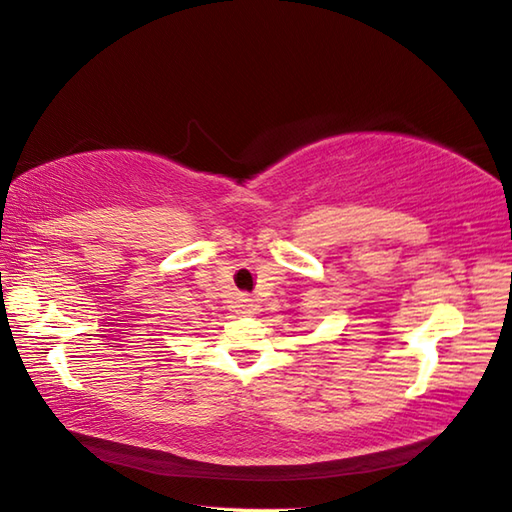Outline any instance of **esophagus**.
Listing matches in <instances>:
<instances>
[{
	"label": "esophagus",
	"mask_w": 512,
	"mask_h": 512,
	"mask_svg": "<svg viewBox=\"0 0 512 512\" xmlns=\"http://www.w3.org/2000/svg\"><path fill=\"white\" fill-rule=\"evenodd\" d=\"M252 309H254V300L252 298H247V296L238 298V305H236L238 314H252Z\"/></svg>",
	"instance_id": "1"
}]
</instances>
